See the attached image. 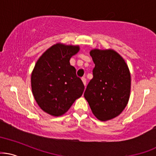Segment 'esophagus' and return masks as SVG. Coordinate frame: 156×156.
<instances>
[{
    "label": "esophagus",
    "instance_id": "esophagus-1",
    "mask_svg": "<svg viewBox=\"0 0 156 156\" xmlns=\"http://www.w3.org/2000/svg\"><path fill=\"white\" fill-rule=\"evenodd\" d=\"M81 79H82V81H83V84H84V86L86 87V85H87V79H86V78H85V77H83V78H82Z\"/></svg>",
    "mask_w": 156,
    "mask_h": 156
}]
</instances>
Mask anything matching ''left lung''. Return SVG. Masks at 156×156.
I'll return each mask as SVG.
<instances>
[{"label":"left lung","instance_id":"left-lung-1","mask_svg":"<svg viewBox=\"0 0 156 156\" xmlns=\"http://www.w3.org/2000/svg\"><path fill=\"white\" fill-rule=\"evenodd\" d=\"M90 55L95 64L93 78L83 95L98 119H114L129 101L131 79L128 66L117 52L110 49H93Z\"/></svg>","mask_w":156,"mask_h":156}]
</instances>
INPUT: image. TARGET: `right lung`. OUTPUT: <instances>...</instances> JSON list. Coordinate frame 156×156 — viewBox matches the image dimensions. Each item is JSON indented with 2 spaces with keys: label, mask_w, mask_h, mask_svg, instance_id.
<instances>
[{
  "label": "right lung",
  "mask_w": 156,
  "mask_h": 156,
  "mask_svg": "<svg viewBox=\"0 0 156 156\" xmlns=\"http://www.w3.org/2000/svg\"><path fill=\"white\" fill-rule=\"evenodd\" d=\"M78 47L55 44L37 61L31 77L32 93L44 112L54 116L64 114L84 90L76 69L69 64Z\"/></svg>",
  "instance_id": "1"
}]
</instances>
